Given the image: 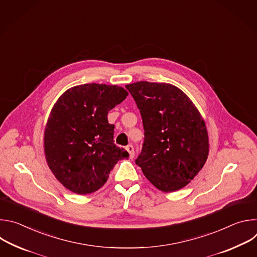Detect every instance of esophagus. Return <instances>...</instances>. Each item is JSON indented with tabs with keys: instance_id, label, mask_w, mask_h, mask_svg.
<instances>
[{
	"instance_id": "obj_1",
	"label": "esophagus",
	"mask_w": 257,
	"mask_h": 257,
	"mask_svg": "<svg viewBox=\"0 0 257 257\" xmlns=\"http://www.w3.org/2000/svg\"><path fill=\"white\" fill-rule=\"evenodd\" d=\"M126 150H127V152L129 153V157H130V159H133L134 158V156H135V153H134V148H133V145H128L127 148H126Z\"/></svg>"
}]
</instances>
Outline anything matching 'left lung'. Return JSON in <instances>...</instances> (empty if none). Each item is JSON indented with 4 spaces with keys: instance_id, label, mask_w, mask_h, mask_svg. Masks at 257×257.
<instances>
[{
    "instance_id": "left-lung-1",
    "label": "left lung",
    "mask_w": 257,
    "mask_h": 257,
    "mask_svg": "<svg viewBox=\"0 0 257 257\" xmlns=\"http://www.w3.org/2000/svg\"><path fill=\"white\" fill-rule=\"evenodd\" d=\"M139 108L144 142L135 163L164 192L185 187L203 168L209 151L208 134L191 99L168 83L127 84Z\"/></svg>"
}]
</instances>
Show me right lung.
Wrapping results in <instances>:
<instances>
[{
    "instance_id": "right-lung-1",
    "label": "right lung",
    "mask_w": 257,
    "mask_h": 257,
    "mask_svg": "<svg viewBox=\"0 0 257 257\" xmlns=\"http://www.w3.org/2000/svg\"><path fill=\"white\" fill-rule=\"evenodd\" d=\"M128 92L117 85L87 83L66 90L54 104L45 129L46 160L57 180L76 194L104 185L118 161L129 154L114 143L107 113Z\"/></svg>"
}]
</instances>
